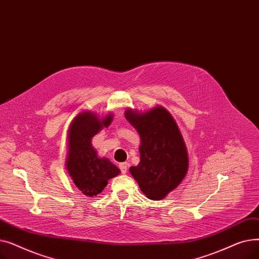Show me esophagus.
Returning a JSON list of instances; mask_svg holds the SVG:
<instances>
[{
    "instance_id": "obj_1",
    "label": "esophagus",
    "mask_w": 259,
    "mask_h": 259,
    "mask_svg": "<svg viewBox=\"0 0 259 259\" xmlns=\"http://www.w3.org/2000/svg\"><path fill=\"white\" fill-rule=\"evenodd\" d=\"M119 169H120V172L122 174H125L128 170V162H120L119 164Z\"/></svg>"
}]
</instances>
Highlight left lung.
I'll return each instance as SVG.
<instances>
[{"mask_svg":"<svg viewBox=\"0 0 259 259\" xmlns=\"http://www.w3.org/2000/svg\"><path fill=\"white\" fill-rule=\"evenodd\" d=\"M126 119L141 137V161L130 173L142 192L153 200L164 198L178 187L188 171V154L171 114L161 107L145 113L127 110Z\"/></svg>","mask_w":259,"mask_h":259,"instance_id":"1","label":"left lung"}]
</instances>
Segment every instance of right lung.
Listing matches in <instances>:
<instances>
[{"mask_svg": "<svg viewBox=\"0 0 259 259\" xmlns=\"http://www.w3.org/2000/svg\"><path fill=\"white\" fill-rule=\"evenodd\" d=\"M111 120V114L100 120L93 113L84 112L73 119L69 128L67 170L75 186L87 196L101 193L108 181L120 173L108 158H99L91 145L94 135L110 125Z\"/></svg>", "mask_w": 259, "mask_h": 259, "instance_id": "1", "label": "right lung"}]
</instances>
